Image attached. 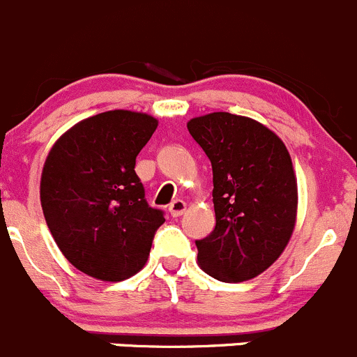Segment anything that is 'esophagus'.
<instances>
[{"label": "esophagus", "mask_w": 357, "mask_h": 357, "mask_svg": "<svg viewBox=\"0 0 357 357\" xmlns=\"http://www.w3.org/2000/svg\"><path fill=\"white\" fill-rule=\"evenodd\" d=\"M185 211H186V204L183 200H174L171 205H169V212H171L172 218H179Z\"/></svg>", "instance_id": "1"}]
</instances>
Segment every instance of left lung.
I'll return each instance as SVG.
<instances>
[{
	"mask_svg": "<svg viewBox=\"0 0 357 357\" xmlns=\"http://www.w3.org/2000/svg\"><path fill=\"white\" fill-rule=\"evenodd\" d=\"M212 165L215 228L197 240L219 282L255 278L282 255L297 215V179L282 139L254 119L214 112L188 122Z\"/></svg>",
	"mask_w": 357,
	"mask_h": 357,
	"instance_id": "obj_1",
	"label": "left lung"
}]
</instances>
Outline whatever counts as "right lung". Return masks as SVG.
Masks as SVG:
<instances>
[{
    "mask_svg": "<svg viewBox=\"0 0 357 357\" xmlns=\"http://www.w3.org/2000/svg\"><path fill=\"white\" fill-rule=\"evenodd\" d=\"M157 119L110 110L84 119L53 145L41 176L46 225L79 271L121 282L145 266L164 211L150 207L135 171Z\"/></svg>",
    "mask_w": 357,
    "mask_h": 357,
    "instance_id": "1",
    "label": "right lung"
}]
</instances>
